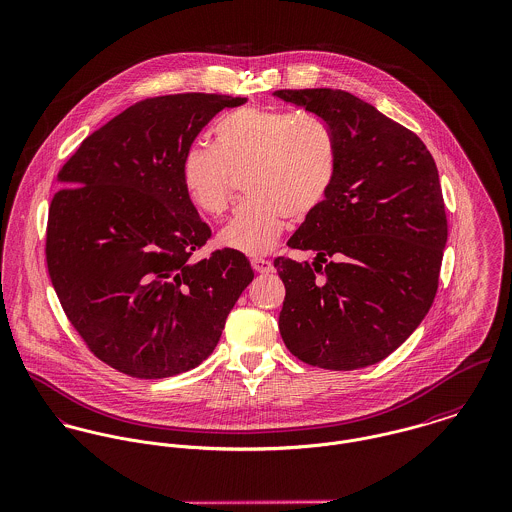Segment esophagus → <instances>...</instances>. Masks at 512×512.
I'll return each mask as SVG.
<instances>
[{"instance_id": "obj_1", "label": "esophagus", "mask_w": 512, "mask_h": 512, "mask_svg": "<svg viewBox=\"0 0 512 512\" xmlns=\"http://www.w3.org/2000/svg\"><path fill=\"white\" fill-rule=\"evenodd\" d=\"M251 267H253L255 273H259V275H267V273L273 271V263L267 261V259H261V257L251 259Z\"/></svg>"}]
</instances>
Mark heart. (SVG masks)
<instances>
[{"label":"heart","instance_id":"1","mask_svg":"<svg viewBox=\"0 0 512 512\" xmlns=\"http://www.w3.org/2000/svg\"><path fill=\"white\" fill-rule=\"evenodd\" d=\"M214 146L193 144L181 158V183L206 216L232 202L234 175H245L249 200L218 234L222 247L263 255L275 247L288 216L306 220L329 197L339 169L333 130L321 118L239 109L220 118Z\"/></svg>","mask_w":512,"mask_h":512}]
</instances>
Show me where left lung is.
I'll use <instances>...</instances> for the list:
<instances>
[{
	"label": "left lung",
	"instance_id": "1",
	"mask_svg": "<svg viewBox=\"0 0 512 512\" xmlns=\"http://www.w3.org/2000/svg\"><path fill=\"white\" fill-rule=\"evenodd\" d=\"M278 99L329 124L335 185L288 247L312 265L275 261L286 296L288 351L327 370L384 360L433 306L448 222L431 152L417 134L341 89H278Z\"/></svg>",
	"mask_w": 512,
	"mask_h": 512
}]
</instances>
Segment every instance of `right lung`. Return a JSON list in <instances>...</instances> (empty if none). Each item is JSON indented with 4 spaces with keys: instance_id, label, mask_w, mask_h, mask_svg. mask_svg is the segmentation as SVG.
Segmentation results:
<instances>
[{
    "instance_id": "right-lung-1",
    "label": "right lung",
    "mask_w": 512,
    "mask_h": 512,
    "mask_svg": "<svg viewBox=\"0 0 512 512\" xmlns=\"http://www.w3.org/2000/svg\"><path fill=\"white\" fill-rule=\"evenodd\" d=\"M245 97L179 93L140 101L87 136L58 173L46 261L60 304L91 353L158 380L204 362L253 280L249 259L220 249L181 183L198 132Z\"/></svg>"
}]
</instances>
